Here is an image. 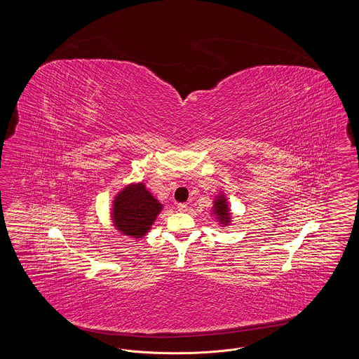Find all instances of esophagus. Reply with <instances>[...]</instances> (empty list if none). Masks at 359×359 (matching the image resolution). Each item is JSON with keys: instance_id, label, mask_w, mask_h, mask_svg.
<instances>
[{"instance_id": "34e87169", "label": "esophagus", "mask_w": 359, "mask_h": 359, "mask_svg": "<svg viewBox=\"0 0 359 359\" xmlns=\"http://www.w3.org/2000/svg\"><path fill=\"white\" fill-rule=\"evenodd\" d=\"M177 210H179L180 212H184V211H187L188 210V205H186V203H179V205H177Z\"/></svg>"}]
</instances>
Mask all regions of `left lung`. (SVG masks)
Here are the masks:
<instances>
[{"instance_id":"1","label":"left lung","mask_w":359,"mask_h":359,"mask_svg":"<svg viewBox=\"0 0 359 359\" xmlns=\"http://www.w3.org/2000/svg\"><path fill=\"white\" fill-rule=\"evenodd\" d=\"M211 215L215 218V221L219 223V226L227 227L230 223L233 222L231 217V210L229 207V201L223 192H219L214 201H212V207L210 210Z\"/></svg>"}]
</instances>
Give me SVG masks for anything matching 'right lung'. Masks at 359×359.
Masks as SVG:
<instances>
[{
  "label": "right lung",
  "mask_w": 359,
  "mask_h": 359,
  "mask_svg": "<svg viewBox=\"0 0 359 359\" xmlns=\"http://www.w3.org/2000/svg\"><path fill=\"white\" fill-rule=\"evenodd\" d=\"M163 203L145 187V183H130L113 198L110 219L122 236L142 238L152 229L163 210Z\"/></svg>",
  "instance_id": "add662e5"
}]
</instances>
